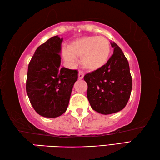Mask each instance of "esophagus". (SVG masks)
I'll return each instance as SVG.
<instances>
[{
  "label": "esophagus",
  "mask_w": 160,
  "mask_h": 160,
  "mask_svg": "<svg viewBox=\"0 0 160 160\" xmlns=\"http://www.w3.org/2000/svg\"><path fill=\"white\" fill-rule=\"evenodd\" d=\"M83 77H84V73L82 71H78V78L79 79H82Z\"/></svg>",
  "instance_id": "esophagus-1"
}]
</instances>
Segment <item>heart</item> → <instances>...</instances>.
I'll use <instances>...</instances> for the list:
<instances>
[{"label": "heart", "mask_w": 160, "mask_h": 160, "mask_svg": "<svg viewBox=\"0 0 160 160\" xmlns=\"http://www.w3.org/2000/svg\"><path fill=\"white\" fill-rule=\"evenodd\" d=\"M111 52L110 41L103 36H83L62 50V57L69 63L81 58V63L89 70H97L108 62Z\"/></svg>", "instance_id": "obj_1"}]
</instances>
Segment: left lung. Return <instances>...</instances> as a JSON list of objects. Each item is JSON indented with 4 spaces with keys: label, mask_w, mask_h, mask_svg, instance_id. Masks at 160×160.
I'll list each match as a JSON object with an SVG mask.
<instances>
[{
    "label": "left lung",
    "mask_w": 160,
    "mask_h": 160,
    "mask_svg": "<svg viewBox=\"0 0 160 160\" xmlns=\"http://www.w3.org/2000/svg\"><path fill=\"white\" fill-rule=\"evenodd\" d=\"M113 55L101 68L86 74L87 97L93 110L110 114L123 110L132 89L129 64L121 48L111 43Z\"/></svg>",
    "instance_id": "8db88e82"
}]
</instances>
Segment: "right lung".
Instances as JSON below:
<instances>
[{"instance_id": "add662e5", "label": "right lung", "mask_w": 160, "mask_h": 160, "mask_svg": "<svg viewBox=\"0 0 160 160\" xmlns=\"http://www.w3.org/2000/svg\"><path fill=\"white\" fill-rule=\"evenodd\" d=\"M55 36L37 48L28 67L27 93L31 104L41 116L55 118L68 107L77 70L60 68L61 43Z\"/></svg>"}]
</instances>
